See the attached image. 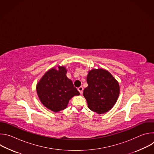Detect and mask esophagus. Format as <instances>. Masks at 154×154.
<instances>
[{
	"mask_svg": "<svg viewBox=\"0 0 154 154\" xmlns=\"http://www.w3.org/2000/svg\"><path fill=\"white\" fill-rule=\"evenodd\" d=\"M78 91H79V93L82 94V93H83V88L82 86L79 87V88H78Z\"/></svg>",
	"mask_w": 154,
	"mask_h": 154,
	"instance_id": "34e87169",
	"label": "esophagus"
}]
</instances>
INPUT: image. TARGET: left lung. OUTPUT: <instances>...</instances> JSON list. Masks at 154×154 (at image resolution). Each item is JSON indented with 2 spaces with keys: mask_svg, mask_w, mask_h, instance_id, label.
<instances>
[{
  "mask_svg": "<svg viewBox=\"0 0 154 154\" xmlns=\"http://www.w3.org/2000/svg\"><path fill=\"white\" fill-rule=\"evenodd\" d=\"M88 87L83 90L88 108L97 114L108 112L114 106L119 95L118 82L108 71L93 68L89 71Z\"/></svg>",
  "mask_w": 154,
  "mask_h": 154,
  "instance_id": "left-lung-1",
  "label": "left lung"
}]
</instances>
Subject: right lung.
<instances>
[{
  "instance_id": "right-lung-1",
  "label": "right lung",
  "mask_w": 154,
  "mask_h": 154,
  "mask_svg": "<svg viewBox=\"0 0 154 154\" xmlns=\"http://www.w3.org/2000/svg\"><path fill=\"white\" fill-rule=\"evenodd\" d=\"M66 73L64 66L54 67L44 74L36 85V93L41 103L55 113L66 108L74 96L80 95Z\"/></svg>"
}]
</instances>
